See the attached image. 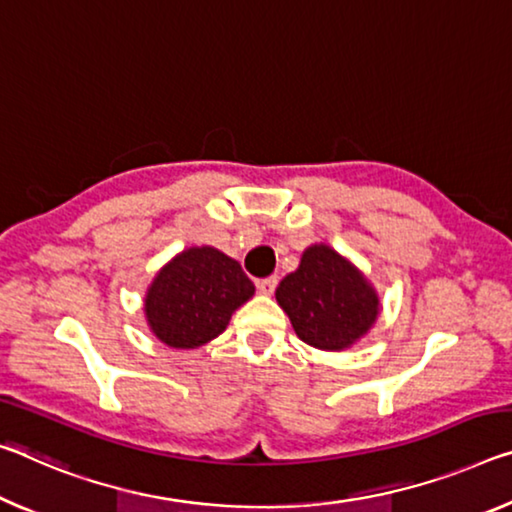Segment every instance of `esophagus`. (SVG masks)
<instances>
[{"instance_id":"obj_1","label":"esophagus","mask_w":512,"mask_h":512,"mask_svg":"<svg viewBox=\"0 0 512 512\" xmlns=\"http://www.w3.org/2000/svg\"><path fill=\"white\" fill-rule=\"evenodd\" d=\"M275 287H278V278H275V275H271V278H264V280H257V289L266 296H271Z\"/></svg>"}]
</instances>
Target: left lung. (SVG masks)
I'll use <instances>...</instances> for the list:
<instances>
[{
    "label": "left lung",
    "instance_id": "1",
    "mask_svg": "<svg viewBox=\"0 0 512 512\" xmlns=\"http://www.w3.org/2000/svg\"><path fill=\"white\" fill-rule=\"evenodd\" d=\"M275 298L296 335L323 351H342L378 316V296L362 273L328 246H312L280 282Z\"/></svg>",
    "mask_w": 512,
    "mask_h": 512
}]
</instances>
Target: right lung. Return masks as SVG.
<instances>
[{"label":"right lung","instance_id":"obj_1","mask_svg":"<svg viewBox=\"0 0 512 512\" xmlns=\"http://www.w3.org/2000/svg\"><path fill=\"white\" fill-rule=\"evenodd\" d=\"M255 285L221 250L189 248L166 264L145 296L154 335L173 348H196L221 335Z\"/></svg>","mask_w":512,"mask_h":512}]
</instances>
